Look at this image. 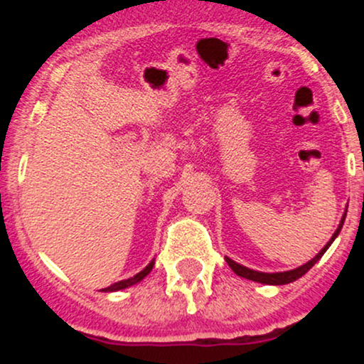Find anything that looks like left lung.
I'll list each match as a JSON object with an SVG mask.
<instances>
[{"label":"left lung","mask_w":364,"mask_h":364,"mask_svg":"<svg viewBox=\"0 0 364 364\" xmlns=\"http://www.w3.org/2000/svg\"><path fill=\"white\" fill-rule=\"evenodd\" d=\"M344 220H346V212H344V215H342L339 228L336 229V232H333V236L330 237L328 243L325 245L323 248H321V252H320L318 255H316L315 258H311L310 262H306V263H304V265L298 267V269H294V270H287V272L267 274V272H258V270H252V269H248V267H245V265H240V263H236L235 260H231V258H228V257H225V262H228V265L231 267L232 272H235L236 275H240V277H245V279H250V281L262 282V284H269V286H282V284L294 282V281H298L299 277H303V275L306 274L308 270H310L311 267L315 265V263L320 260L321 255L327 252L328 246L332 245V241L336 240L337 236H339V232H341V229H342V224H344Z\"/></svg>","instance_id":"8db88e82"}]
</instances>
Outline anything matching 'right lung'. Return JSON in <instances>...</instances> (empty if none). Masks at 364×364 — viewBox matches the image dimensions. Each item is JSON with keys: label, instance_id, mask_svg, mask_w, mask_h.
<instances>
[{"label": "right lung", "instance_id": "1", "mask_svg": "<svg viewBox=\"0 0 364 364\" xmlns=\"http://www.w3.org/2000/svg\"><path fill=\"white\" fill-rule=\"evenodd\" d=\"M154 263H156V262L152 260V262L149 263L147 267H145L144 270H141V272H139L136 275H133V277H129V279H124V281L114 282V284H112V286H109V287H104V289H101V291H104V292H114V291H119V289H127V287L133 286V284L140 282L141 279H145V277H147V275L150 274V270H152Z\"/></svg>", "mask_w": 364, "mask_h": 364}]
</instances>
